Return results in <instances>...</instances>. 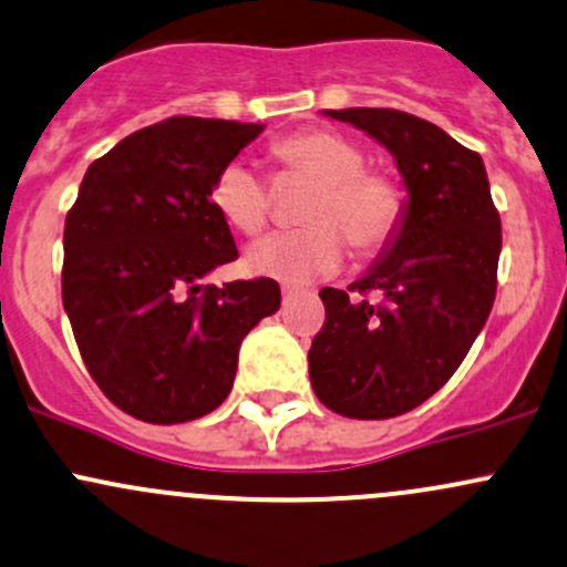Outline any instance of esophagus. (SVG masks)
<instances>
[{"mask_svg":"<svg viewBox=\"0 0 567 567\" xmlns=\"http://www.w3.org/2000/svg\"><path fill=\"white\" fill-rule=\"evenodd\" d=\"M293 296H299V288H290V285H282V299L290 301Z\"/></svg>","mask_w":567,"mask_h":567,"instance_id":"1","label":"esophagus"}]
</instances>
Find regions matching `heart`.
<instances>
[{"mask_svg":"<svg viewBox=\"0 0 567 567\" xmlns=\"http://www.w3.org/2000/svg\"><path fill=\"white\" fill-rule=\"evenodd\" d=\"M285 174L312 178L315 189L301 208L303 228L266 236L249 247V271L285 282H312L337 271L344 241L355 258H378L396 238L404 217L399 184L367 168L355 141L333 130H301L271 146ZM212 204L244 236H258L271 219V184L247 163H228L212 184Z\"/></svg>","mask_w":567,"mask_h":567,"instance_id":"obj_1","label":"heart"}]
</instances>
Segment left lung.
<instances>
[{
	"label": "left lung",
	"mask_w": 567,
	"mask_h": 567,
	"mask_svg": "<svg viewBox=\"0 0 567 567\" xmlns=\"http://www.w3.org/2000/svg\"><path fill=\"white\" fill-rule=\"evenodd\" d=\"M396 157L410 200L389 255L347 290L323 288L309 380L339 415L380 421L449 383L484 329L503 247L484 159L426 118L393 109L326 111ZM379 296L369 302L368 293Z\"/></svg>",
	"instance_id": "1"
}]
</instances>
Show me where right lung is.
I'll return each mask as SVG.
<instances>
[{"label": "right lung", "mask_w": 567, "mask_h": 567, "mask_svg": "<svg viewBox=\"0 0 567 567\" xmlns=\"http://www.w3.org/2000/svg\"><path fill=\"white\" fill-rule=\"evenodd\" d=\"M260 130L198 116L143 127L89 165L64 219L62 303L81 359L146 424L219 408L238 344L282 301L268 277L200 285L238 258L212 184Z\"/></svg>", "instance_id": "1"}]
</instances>
